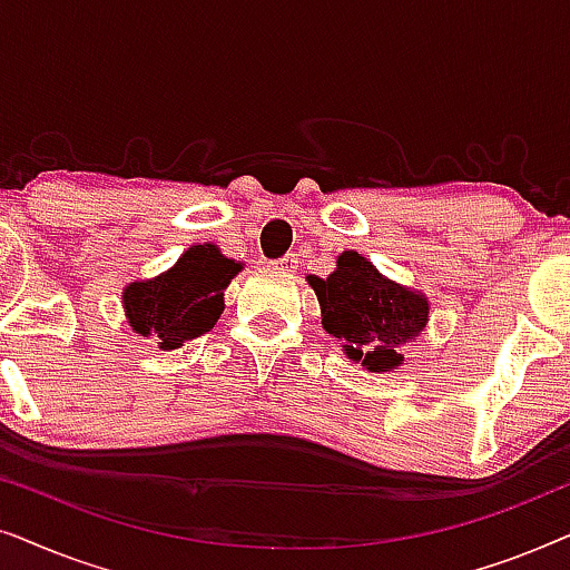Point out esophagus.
<instances>
[{"instance_id": "1", "label": "esophagus", "mask_w": 570, "mask_h": 570, "mask_svg": "<svg viewBox=\"0 0 570 570\" xmlns=\"http://www.w3.org/2000/svg\"><path fill=\"white\" fill-rule=\"evenodd\" d=\"M272 267H275V269H283V272H295V267H298V256H295V254H285V256H279V259L272 262Z\"/></svg>"}]
</instances>
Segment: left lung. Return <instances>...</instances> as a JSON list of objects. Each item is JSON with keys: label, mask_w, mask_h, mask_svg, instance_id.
<instances>
[{"label": "left lung", "mask_w": 570, "mask_h": 570, "mask_svg": "<svg viewBox=\"0 0 570 570\" xmlns=\"http://www.w3.org/2000/svg\"><path fill=\"white\" fill-rule=\"evenodd\" d=\"M322 303L324 330L345 342L347 355L368 371L400 365V345L417 337L428 322L423 295L384 279L357 252H345L330 277H308Z\"/></svg>", "instance_id": "obj_1"}]
</instances>
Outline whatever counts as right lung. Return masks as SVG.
<instances>
[{"mask_svg": "<svg viewBox=\"0 0 570 570\" xmlns=\"http://www.w3.org/2000/svg\"><path fill=\"white\" fill-rule=\"evenodd\" d=\"M240 264L217 252L213 244L191 246L166 275L131 283L124 291V308L131 330L153 334L163 350L213 330L223 314V291Z\"/></svg>", "mask_w": 570, "mask_h": 570, "instance_id": "1", "label": "right lung"}]
</instances>
